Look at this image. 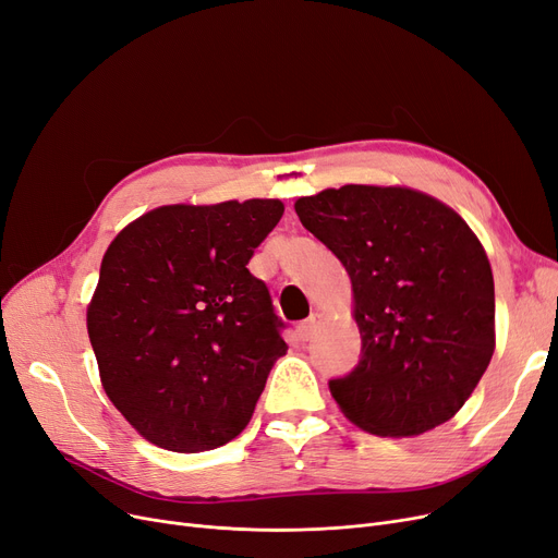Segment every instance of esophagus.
Here are the masks:
<instances>
[{"label": "esophagus", "instance_id": "34e87169", "mask_svg": "<svg viewBox=\"0 0 558 558\" xmlns=\"http://www.w3.org/2000/svg\"><path fill=\"white\" fill-rule=\"evenodd\" d=\"M319 324H322L319 314H310V317H307L305 322H301V324L296 326V335H299L301 342H307V339H312L314 332H317Z\"/></svg>", "mask_w": 558, "mask_h": 558}]
</instances>
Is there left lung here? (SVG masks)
<instances>
[{
    "label": "left lung",
    "mask_w": 558,
    "mask_h": 558,
    "mask_svg": "<svg viewBox=\"0 0 558 558\" xmlns=\"http://www.w3.org/2000/svg\"><path fill=\"white\" fill-rule=\"evenodd\" d=\"M294 207L353 284L360 360L328 380L342 413L390 438L451 420L495 351V282L470 226L401 186L347 184Z\"/></svg>",
    "instance_id": "1"
}]
</instances>
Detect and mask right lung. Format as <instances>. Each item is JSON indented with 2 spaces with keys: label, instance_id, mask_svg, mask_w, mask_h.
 <instances>
[{
  "label": "right lung",
  "instance_id": "add662e5",
  "mask_svg": "<svg viewBox=\"0 0 558 558\" xmlns=\"http://www.w3.org/2000/svg\"><path fill=\"white\" fill-rule=\"evenodd\" d=\"M282 211L280 201L168 205L111 241L88 337L107 397L145 440L198 453L251 422L287 344L246 264Z\"/></svg>",
  "mask_w": 558,
  "mask_h": 558
}]
</instances>
